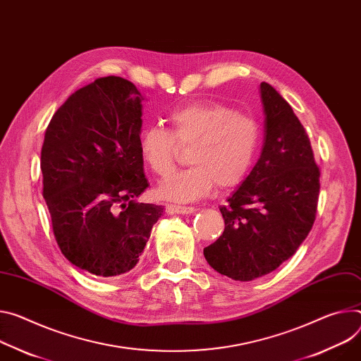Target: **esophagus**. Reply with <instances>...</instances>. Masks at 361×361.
Masks as SVG:
<instances>
[{"mask_svg": "<svg viewBox=\"0 0 361 361\" xmlns=\"http://www.w3.org/2000/svg\"><path fill=\"white\" fill-rule=\"evenodd\" d=\"M195 209L194 207H185V206H177V204H167L166 212L167 214H190Z\"/></svg>", "mask_w": 361, "mask_h": 361, "instance_id": "esophagus-1", "label": "esophagus"}]
</instances>
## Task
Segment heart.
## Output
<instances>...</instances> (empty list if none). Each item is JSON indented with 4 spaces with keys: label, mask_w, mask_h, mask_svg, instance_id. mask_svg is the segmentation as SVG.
Returning a JSON list of instances; mask_svg holds the SVG:
<instances>
[{
    "label": "heart",
    "mask_w": 361,
    "mask_h": 361,
    "mask_svg": "<svg viewBox=\"0 0 361 361\" xmlns=\"http://www.w3.org/2000/svg\"><path fill=\"white\" fill-rule=\"evenodd\" d=\"M171 130L147 126L138 137L140 155L158 177L169 176L188 148L191 167L159 183L162 200L188 203L207 195L214 185L227 190L249 174L260 144L259 122L221 104L195 102L169 114Z\"/></svg>",
    "instance_id": "1"
}]
</instances>
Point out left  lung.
I'll return each mask as SVG.
<instances>
[{
  "label": "left lung",
  "instance_id": "left-lung-1",
  "mask_svg": "<svg viewBox=\"0 0 361 361\" xmlns=\"http://www.w3.org/2000/svg\"><path fill=\"white\" fill-rule=\"evenodd\" d=\"M260 158L220 207L224 232L204 247L214 271L243 282L271 274L297 252L312 228L319 194V169L305 128L269 83H260Z\"/></svg>",
  "mask_w": 361,
  "mask_h": 361
}]
</instances>
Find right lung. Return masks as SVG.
Returning <instances> with one entry per match:
<instances>
[{
	"label": "right lung",
	"mask_w": 361,
	"mask_h": 361,
	"mask_svg": "<svg viewBox=\"0 0 361 361\" xmlns=\"http://www.w3.org/2000/svg\"><path fill=\"white\" fill-rule=\"evenodd\" d=\"M142 96L123 78L78 89L53 115L40 167L56 242L69 262L109 278L133 269L164 207L147 190L138 137Z\"/></svg>",
	"instance_id": "1"
}]
</instances>
